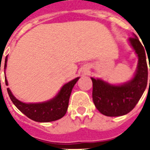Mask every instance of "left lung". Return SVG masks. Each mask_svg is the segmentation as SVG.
Returning <instances> with one entry per match:
<instances>
[{
	"label": "left lung",
	"mask_w": 150,
	"mask_h": 150,
	"mask_svg": "<svg viewBox=\"0 0 150 150\" xmlns=\"http://www.w3.org/2000/svg\"><path fill=\"white\" fill-rule=\"evenodd\" d=\"M129 41L138 56L137 69L134 77L121 85H112L100 79L91 78L92 100L96 108L104 116H120L131 112L138 103L147 86L150 63L148 67L146 59L148 56L149 61L150 53L145 54L144 46L135 34L129 38Z\"/></svg>",
	"instance_id": "obj_1"
}]
</instances>
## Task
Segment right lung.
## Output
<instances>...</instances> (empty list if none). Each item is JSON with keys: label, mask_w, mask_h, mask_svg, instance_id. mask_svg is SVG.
<instances>
[{"label": "right lung", "mask_w": 150, "mask_h": 150, "mask_svg": "<svg viewBox=\"0 0 150 150\" xmlns=\"http://www.w3.org/2000/svg\"><path fill=\"white\" fill-rule=\"evenodd\" d=\"M7 64V56L5 61V69ZM1 71V67H0ZM78 78H75L71 81L68 82L62 86L55 97L50 100L37 103V104H25L16 99L12 94L9 88H7L8 94L16 107L18 108L21 112L37 122H50L62 118L67 111L69 104V99L71 93L72 88L75 86L76 82L79 80ZM5 84L8 85V81L5 78Z\"/></svg>", "instance_id": "add662e5"}]
</instances>
